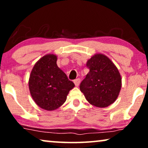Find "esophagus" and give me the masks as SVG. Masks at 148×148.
<instances>
[{
  "label": "esophagus",
  "mask_w": 148,
  "mask_h": 148,
  "mask_svg": "<svg viewBox=\"0 0 148 148\" xmlns=\"http://www.w3.org/2000/svg\"><path fill=\"white\" fill-rule=\"evenodd\" d=\"M73 82H74V84H75V86H77V87H78L79 86V84H80V82H81V79H75L74 81H73Z\"/></svg>",
  "instance_id": "1"
}]
</instances>
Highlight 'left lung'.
I'll list each match as a JSON object with an SVG mask.
<instances>
[{
    "instance_id": "obj_1",
    "label": "left lung",
    "mask_w": 148,
    "mask_h": 148,
    "mask_svg": "<svg viewBox=\"0 0 148 148\" xmlns=\"http://www.w3.org/2000/svg\"><path fill=\"white\" fill-rule=\"evenodd\" d=\"M90 71L80 84V90L93 106L105 108L114 103L120 93L122 79L118 69L103 54L87 61Z\"/></svg>"
}]
</instances>
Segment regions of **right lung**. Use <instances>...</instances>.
<instances>
[{
	"instance_id": "1",
	"label": "right lung",
	"mask_w": 148,
	"mask_h": 148,
	"mask_svg": "<svg viewBox=\"0 0 148 148\" xmlns=\"http://www.w3.org/2000/svg\"><path fill=\"white\" fill-rule=\"evenodd\" d=\"M57 56L48 54L34 64L29 79V89L34 102L46 110L59 108L75 84L56 64Z\"/></svg>"
}]
</instances>
